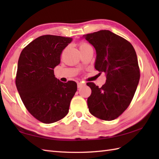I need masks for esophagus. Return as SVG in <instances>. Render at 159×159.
<instances>
[{
  "label": "esophagus",
  "mask_w": 159,
  "mask_h": 159,
  "mask_svg": "<svg viewBox=\"0 0 159 159\" xmlns=\"http://www.w3.org/2000/svg\"><path fill=\"white\" fill-rule=\"evenodd\" d=\"M85 83L83 82H79L77 83L78 88H80V87H82L83 86H85Z\"/></svg>",
  "instance_id": "esophagus-1"
}]
</instances>
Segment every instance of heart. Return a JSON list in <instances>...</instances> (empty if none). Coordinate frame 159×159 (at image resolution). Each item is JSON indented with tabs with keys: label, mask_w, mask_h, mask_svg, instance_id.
Here are the masks:
<instances>
[{
	"label": "heart",
	"mask_w": 159,
	"mask_h": 159,
	"mask_svg": "<svg viewBox=\"0 0 159 159\" xmlns=\"http://www.w3.org/2000/svg\"><path fill=\"white\" fill-rule=\"evenodd\" d=\"M87 45H89V44H88V43H85V42L80 43V45H79V48H83V47L85 46H87Z\"/></svg>",
	"instance_id": "1"
}]
</instances>
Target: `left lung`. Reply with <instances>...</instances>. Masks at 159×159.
<instances>
[{"instance_id":"left-lung-1","label":"left lung","mask_w":159,"mask_h":159,"mask_svg":"<svg viewBox=\"0 0 159 159\" xmlns=\"http://www.w3.org/2000/svg\"><path fill=\"white\" fill-rule=\"evenodd\" d=\"M83 37L96 49L95 68L107 74L100 88L93 83H87L92 89L87 98L89 111L100 120H113L130 105L139 81L136 52L129 42L108 30Z\"/></svg>"}]
</instances>
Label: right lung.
Instances as JSON below:
<instances>
[{
    "instance_id": "right-lung-1",
    "label": "right lung",
    "mask_w": 159,
    "mask_h": 159,
    "mask_svg": "<svg viewBox=\"0 0 159 159\" xmlns=\"http://www.w3.org/2000/svg\"><path fill=\"white\" fill-rule=\"evenodd\" d=\"M72 38L45 35L36 38L20 53L16 85L26 109L37 120L51 124L68 113L77 90L72 80L62 83L54 68L61 62L63 50Z\"/></svg>"
}]
</instances>
